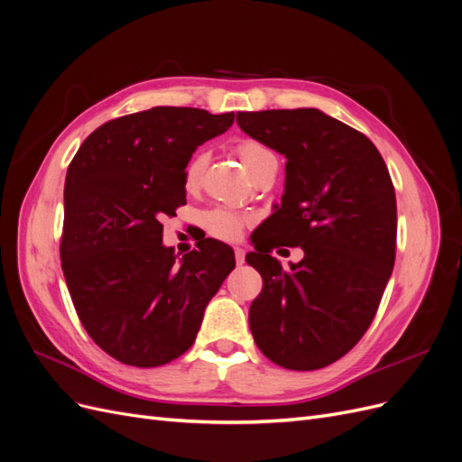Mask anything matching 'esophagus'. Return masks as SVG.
I'll list each match as a JSON object with an SVG mask.
<instances>
[{
	"label": "esophagus",
	"mask_w": 462,
	"mask_h": 462,
	"mask_svg": "<svg viewBox=\"0 0 462 462\" xmlns=\"http://www.w3.org/2000/svg\"><path fill=\"white\" fill-rule=\"evenodd\" d=\"M235 260H236V263H239V265H243L246 260H245V250L243 248H239V246H236L235 248Z\"/></svg>",
	"instance_id": "obj_1"
}]
</instances>
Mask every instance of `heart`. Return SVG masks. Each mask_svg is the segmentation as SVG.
I'll list each match as a JSON object with an SVG mask.
<instances>
[{
	"instance_id": "heart-1",
	"label": "heart",
	"mask_w": 462,
	"mask_h": 462,
	"mask_svg": "<svg viewBox=\"0 0 462 462\" xmlns=\"http://www.w3.org/2000/svg\"><path fill=\"white\" fill-rule=\"evenodd\" d=\"M236 153H239L241 162L245 163V167L248 170L250 175H256V171L260 167L273 158V153L265 148L263 144L256 143V141H243L239 146H236ZM208 163V153L206 152H199L194 156L187 167H185V187L189 190L197 189L202 180V173L206 170ZM253 221L248 214H241L236 212L233 208L227 206H217L208 209V212L202 216V223L206 231L216 236V239L221 241H236L243 235V229Z\"/></svg>"
}]
</instances>
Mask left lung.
Returning <instances> with one entry per match:
<instances>
[{
    "label": "left lung",
    "mask_w": 462,
    "mask_h": 462,
    "mask_svg": "<svg viewBox=\"0 0 462 462\" xmlns=\"http://www.w3.org/2000/svg\"><path fill=\"white\" fill-rule=\"evenodd\" d=\"M241 131L283 153L285 192L250 235L262 275L248 324L260 351L287 370L345 356L370 328L393 272L397 200L368 136L314 107L239 111ZM300 245L283 271L271 250Z\"/></svg>",
    "instance_id": "obj_1"
}]
</instances>
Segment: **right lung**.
Here are the masks:
<instances>
[{"label":"right lung","instance_id":"add662e5","mask_svg":"<svg viewBox=\"0 0 462 462\" xmlns=\"http://www.w3.org/2000/svg\"><path fill=\"white\" fill-rule=\"evenodd\" d=\"M235 114L152 107L97 127L65 177L61 270L92 341L123 365L153 368L192 346L208 302L235 268L226 243L202 239L183 258L162 219L187 204L194 150Z\"/></svg>","mask_w":462,"mask_h":462}]
</instances>
